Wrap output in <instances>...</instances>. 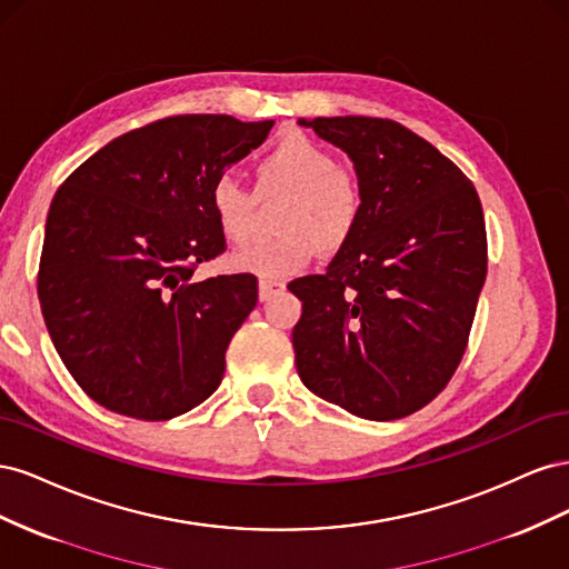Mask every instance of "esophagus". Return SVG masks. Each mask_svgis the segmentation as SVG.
I'll return each mask as SVG.
<instances>
[{
    "label": "esophagus",
    "mask_w": 569,
    "mask_h": 569,
    "mask_svg": "<svg viewBox=\"0 0 569 569\" xmlns=\"http://www.w3.org/2000/svg\"><path fill=\"white\" fill-rule=\"evenodd\" d=\"M282 289H284V282H278V280H261V282H258V299L268 301L270 297L280 295Z\"/></svg>",
    "instance_id": "1"
}]
</instances>
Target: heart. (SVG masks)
Returning a JSON list of instances; mask_svg holds the SVG:
<instances>
[{
  "mask_svg": "<svg viewBox=\"0 0 569 569\" xmlns=\"http://www.w3.org/2000/svg\"><path fill=\"white\" fill-rule=\"evenodd\" d=\"M261 192L284 194L274 228L280 234L232 258V266L263 280L295 274L311 263L313 251L335 253L347 247L363 220V187L339 168L335 153L303 132L280 137L253 166ZM209 203L220 234L244 247L256 232V199L232 176H218Z\"/></svg>",
  "mask_w": 569,
  "mask_h": 569,
  "instance_id": "heart-1",
  "label": "heart"
}]
</instances>
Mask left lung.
Listing matches in <instances>:
<instances>
[{"instance_id":"8db88e82","label":"left lung","mask_w":569,"mask_h":569,"mask_svg":"<svg viewBox=\"0 0 569 569\" xmlns=\"http://www.w3.org/2000/svg\"><path fill=\"white\" fill-rule=\"evenodd\" d=\"M349 153L363 220L325 274L289 282L301 382L366 420L410 416L451 382L487 278L475 184L389 118L299 120Z\"/></svg>"}]
</instances>
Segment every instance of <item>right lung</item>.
Wrapping results in <instances>:
<instances>
[{
  "label": "right lung",
  "mask_w": 569,
  "mask_h": 569,
  "mask_svg": "<svg viewBox=\"0 0 569 569\" xmlns=\"http://www.w3.org/2000/svg\"><path fill=\"white\" fill-rule=\"evenodd\" d=\"M270 128L216 113L153 120L92 153L51 199L38 297L63 366L99 406L161 422L218 389L258 280H194L226 251L209 192Z\"/></svg>",
  "instance_id": "add662e5"
}]
</instances>
